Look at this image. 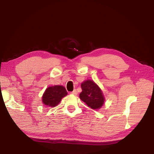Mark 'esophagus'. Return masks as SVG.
Masks as SVG:
<instances>
[{"instance_id":"obj_1","label":"esophagus","mask_w":154,"mask_h":154,"mask_svg":"<svg viewBox=\"0 0 154 154\" xmlns=\"http://www.w3.org/2000/svg\"><path fill=\"white\" fill-rule=\"evenodd\" d=\"M71 94H74V95H76V94H77V91H76V90H73V91H72V92H71Z\"/></svg>"}]
</instances>
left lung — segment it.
Wrapping results in <instances>:
<instances>
[{
    "mask_svg": "<svg viewBox=\"0 0 154 154\" xmlns=\"http://www.w3.org/2000/svg\"><path fill=\"white\" fill-rule=\"evenodd\" d=\"M82 92L79 94L80 99L93 110L100 109L104 103L105 98L102 90L93 80L84 81L81 85Z\"/></svg>",
    "mask_w": 154,
    "mask_h": 154,
    "instance_id": "left-lung-1",
    "label": "left lung"
}]
</instances>
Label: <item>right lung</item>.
Returning <instances> with one entry per match:
<instances>
[{"mask_svg": "<svg viewBox=\"0 0 154 154\" xmlns=\"http://www.w3.org/2000/svg\"><path fill=\"white\" fill-rule=\"evenodd\" d=\"M67 95L65 88L62 85L48 87L42 95V103L45 106L55 107L60 103L62 98Z\"/></svg>", "mask_w": 154, "mask_h": 154, "instance_id": "1", "label": "right lung"}]
</instances>
